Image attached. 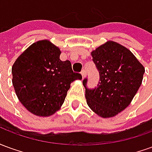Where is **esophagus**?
Listing matches in <instances>:
<instances>
[{
    "label": "esophagus",
    "mask_w": 152,
    "mask_h": 152,
    "mask_svg": "<svg viewBox=\"0 0 152 152\" xmlns=\"http://www.w3.org/2000/svg\"><path fill=\"white\" fill-rule=\"evenodd\" d=\"M80 74H81V76H82V78L84 79V78L86 77V70H82V71H81V72H80Z\"/></svg>",
    "instance_id": "esophagus-1"
}]
</instances>
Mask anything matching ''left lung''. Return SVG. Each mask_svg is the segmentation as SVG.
<instances>
[{
  "mask_svg": "<svg viewBox=\"0 0 152 152\" xmlns=\"http://www.w3.org/2000/svg\"><path fill=\"white\" fill-rule=\"evenodd\" d=\"M99 72V83L87 88L83 80L87 104L102 118L113 117L130 104L141 86L144 66L130 50L109 40L91 52Z\"/></svg>",
  "mask_w": 152,
  "mask_h": 152,
  "instance_id": "8db88e82",
  "label": "left lung"
}]
</instances>
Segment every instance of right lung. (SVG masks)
<instances>
[{
	"instance_id": "obj_1",
	"label": "right lung",
	"mask_w": 152,
	"mask_h": 152,
	"mask_svg": "<svg viewBox=\"0 0 152 152\" xmlns=\"http://www.w3.org/2000/svg\"><path fill=\"white\" fill-rule=\"evenodd\" d=\"M59 48L39 40L19 55L12 66V83L25 108L38 116H50L64 102L71 83L81 80L69 60L62 61Z\"/></svg>"
}]
</instances>
